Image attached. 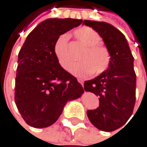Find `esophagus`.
<instances>
[{"instance_id": "esophagus-1", "label": "esophagus", "mask_w": 147, "mask_h": 147, "mask_svg": "<svg viewBox=\"0 0 147 147\" xmlns=\"http://www.w3.org/2000/svg\"><path fill=\"white\" fill-rule=\"evenodd\" d=\"M78 83H80L81 84H82V86H83V84H84V81H83V79H78Z\"/></svg>"}]
</instances>
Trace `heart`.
Segmentation results:
<instances>
[{
    "instance_id": "1",
    "label": "heart",
    "mask_w": 147,
    "mask_h": 147,
    "mask_svg": "<svg viewBox=\"0 0 147 147\" xmlns=\"http://www.w3.org/2000/svg\"><path fill=\"white\" fill-rule=\"evenodd\" d=\"M77 40L84 47L78 55L79 63L73 66L71 72L77 77L86 78L92 74L99 76L109 69L111 63V53L106 46L100 44L101 37L87 26L80 27L73 32ZM53 53L60 66L69 71L73 61L69 52V37L60 35L54 43Z\"/></svg>"
}]
</instances>
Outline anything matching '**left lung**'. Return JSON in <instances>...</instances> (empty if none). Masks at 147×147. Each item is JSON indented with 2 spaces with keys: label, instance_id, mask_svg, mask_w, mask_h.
Segmentation results:
<instances>
[{
  "label": "left lung",
  "instance_id": "8db88e82",
  "mask_svg": "<svg viewBox=\"0 0 147 147\" xmlns=\"http://www.w3.org/2000/svg\"><path fill=\"white\" fill-rule=\"evenodd\" d=\"M102 38L111 53V63L102 74L84 81V91L99 97V107L87 110L90 122L100 131H113L124 125L132 115L136 101V73L133 56L124 35L105 22L84 20Z\"/></svg>",
  "mask_w": 147,
  "mask_h": 147
}]
</instances>
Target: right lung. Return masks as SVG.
I'll use <instances>...</instances> for the list:
<instances>
[{"instance_id": "obj_1", "label": "right lung", "mask_w": 147, "mask_h": 147, "mask_svg": "<svg viewBox=\"0 0 147 147\" xmlns=\"http://www.w3.org/2000/svg\"><path fill=\"white\" fill-rule=\"evenodd\" d=\"M81 19H47L30 34L18 54L15 102L23 119L34 128L55 123L65 104L80 97L77 78L60 66L53 53L55 39L82 24Z\"/></svg>"}]
</instances>
